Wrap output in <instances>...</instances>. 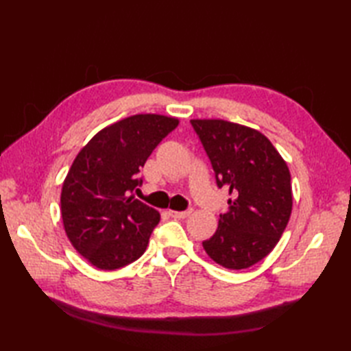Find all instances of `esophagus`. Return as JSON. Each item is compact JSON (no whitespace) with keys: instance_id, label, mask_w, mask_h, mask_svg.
<instances>
[{"instance_id":"1","label":"esophagus","mask_w":351,"mask_h":351,"mask_svg":"<svg viewBox=\"0 0 351 351\" xmlns=\"http://www.w3.org/2000/svg\"><path fill=\"white\" fill-rule=\"evenodd\" d=\"M190 214H191V210H187V211L169 210V215H170V217H173V219H185V217H189Z\"/></svg>"}]
</instances>
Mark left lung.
Returning <instances> with one entry per match:
<instances>
[{"instance_id": "left-lung-1", "label": "left lung", "mask_w": 351, "mask_h": 351, "mask_svg": "<svg viewBox=\"0 0 351 351\" xmlns=\"http://www.w3.org/2000/svg\"><path fill=\"white\" fill-rule=\"evenodd\" d=\"M219 189L229 190V210L202 243L214 263L243 270L264 259L285 230L293 191L285 160L264 134L221 119H193Z\"/></svg>"}]
</instances>
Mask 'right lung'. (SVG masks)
<instances>
[{
    "instance_id": "right-lung-1",
    "label": "right lung",
    "mask_w": 351,
    "mask_h": 351,
    "mask_svg": "<svg viewBox=\"0 0 351 351\" xmlns=\"http://www.w3.org/2000/svg\"><path fill=\"white\" fill-rule=\"evenodd\" d=\"M180 121L136 114L106 126L81 149L62 187L63 226L73 247L99 270L143 255L160 213L134 199L140 167Z\"/></svg>"
}]
</instances>
